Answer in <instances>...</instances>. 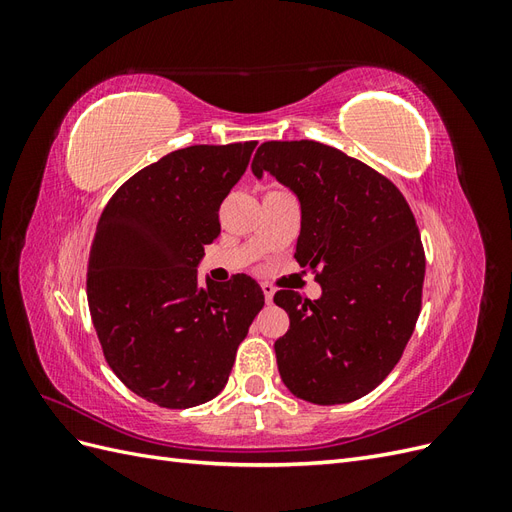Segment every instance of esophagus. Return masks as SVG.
<instances>
[{
  "mask_svg": "<svg viewBox=\"0 0 512 512\" xmlns=\"http://www.w3.org/2000/svg\"><path fill=\"white\" fill-rule=\"evenodd\" d=\"M260 288H262V292H265V299H267V303H271L273 294H275V288H273L269 282H262V284H260Z\"/></svg>",
  "mask_w": 512,
  "mask_h": 512,
  "instance_id": "34e87169",
  "label": "esophagus"
}]
</instances>
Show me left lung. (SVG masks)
Here are the masks:
<instances>
[{"label":"left lung","mask_w":512,"mask_h":512,"mask_svg":"<svg viewBox=\"0 0 512 512\" xmlns=\"http://www.w3.org/2000/svg\"><path fill=\"white\" fill-rule=\"evenodd\" d=\"M256 179L269 173L297 196L301 267L318 271L320 299L275 292L290 329L275 342L288 391L318 406L374 391L404 354L421 312L425 254L395 185L316 141L262 143Z\"/></svg>","instance_id":"obj_1"}]
</instances>
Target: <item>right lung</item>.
<instances>
[{
  "instance_id": "1",
  "label": "right lung",
  "mask_w": 512,
  "mask_h": 512,
  "mask_svg": "<svg viewBox=\"0 0 512 512\" xmlns=\"http://www.w3.org/2000/svg\"><path fill=\"white\" fill-rule=\"evenodd\" d=\"M254 147L177 149L138 170L100 215L87 265L91 320L115 376L151 404L185 410L220 395L265 305L250 275L200 284L196 271Z\"/></svg>"
}]
</instances>
